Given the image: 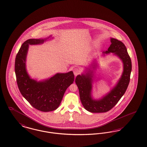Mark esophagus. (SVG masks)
Listing matches in <instances>:
<instances>
[{
    "instance_id": "esophagus-1",
    "label": "esophagus",
    "mask_w": 147,
    "mask_h": 147,
    "mask_svg": "<svg viewBox=\"0 0 147 147\" xmlns=\"http://www.w3.org/2000/svg\"><path fill=\"white\" fill-rule=\"evenodd\" d=\"M80 70L78 68H74L73 69V73L74 74L75 76H77L78 74H79L80 73Z\"/></svg>"
}]
</instances>
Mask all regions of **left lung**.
Instances as JSON below:
<instances>
[{"label":"left lung","instance_id":"1","mask_svg":"<svg viewBox=\"0 0 147 147\" xmlns=\"http://www.w3.org/2000/svg\"><path fill=\"white\" fill-rule=\"evenodd\" d=\"M111 45L104 53H115L123 63L124 70L117 86L106 96L99 100H94L91 97V73L86 75H78L76 78L81 102L86 111L92 113L107 112L117 104L125 93L130 81L131 71V61L125 45L121 41L111 38Z\"/></svg>","mask_w":147,"mask_h":147}]
</instances>
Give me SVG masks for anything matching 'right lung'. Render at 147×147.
I'll list each match as a JSON object with an SVG mask.
<instances>
[{
    "label": "right lung",
    "instance_id": "1",
    "mask_svg": "<svg viewBox=\"0 0 147 147\" xmlns=\"http://www.w3.org/2000/svg\"><path fill=\"white\" fill-rule=\"evenodd\" d=\"M44 39H28L22 44L15 61V72L20 92L34 108L50 112L58 108L64 93L74 80L72 71L58 73L43 82L30 79L26 73V59L29 45L43 43Z\"/></svg>",
    "mask_w": 147,
    "mask_h": 147
}]
</instances>
